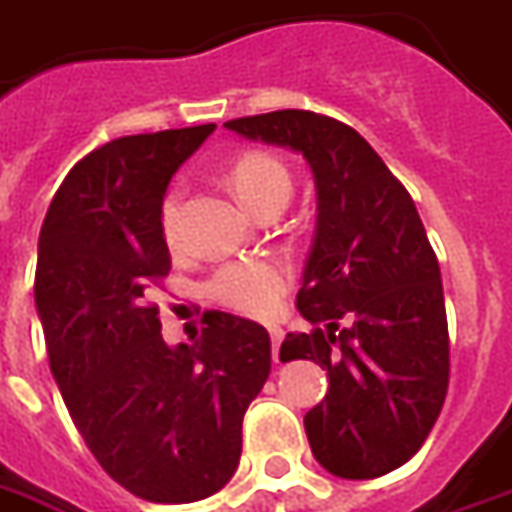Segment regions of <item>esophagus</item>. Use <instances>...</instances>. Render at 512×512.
Listing matches in <instances>:
<instances>
[{"label": "esophagus", "instance_id": "esophagus-1", "mask_svg": "<svg viewBox=\"0 0 512 512\" xmlns=\"http://www.w3.org/2000/svg\"><path fill=\"white\" fill-rule=\"evenodd\" d=\"M269 336H271V358H274V361H280V342H283V330L269 328Z\"/></svg>", "mask_w": 512, "mask_h": 512}]
</instances>
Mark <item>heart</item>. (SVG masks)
Segmentation results:
<instances>
[{
  "label": "heart",
  "mask_w": 512,
  "mask_h": 512,
  "mask_svg": "<svg viewBox=\"0 0 512 512\" xmlns=\"http://www.w3.org/2000/svg\"><path fill=\"white\" fill-rule=\"evenodd\" d=\"M229 187L249 212H255L269 198L291 196V176L280 159L269 154H243L229 170ZM162 232L170 243L179 235V190H170L162 204ZM288 271L274 260H246L229 263L212 274L207 294L218 305L246 316H271L280 305Z\"/></svg>",
  "instance_id": "1"
}]
</instances>
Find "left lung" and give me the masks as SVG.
<instances>
[{
  "instance_id": "8db88e82",
  "label": "left lung",
  "mask_w": 512,
  "mask_h": 512,
  "mask_svg": "<svg viewBox=\"0 0 512 512\" xmlns=\"http://www.w3.org/2000/svg\"><path fill=\"white\" fill-rule=\"evenodd\" d=\"M224 128L288 148L314 173L297 308L316 328L288 333L280 358L328 370L325 401L305 415L316 462L342 479L389 474L426 443L448 389L443 283L415 201L373 145L333 117L285 109Z\"/></svg>"
}]
</instances>
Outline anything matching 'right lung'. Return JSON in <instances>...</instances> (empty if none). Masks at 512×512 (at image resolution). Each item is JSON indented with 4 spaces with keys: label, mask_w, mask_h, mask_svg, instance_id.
<instances>
[{
    "label": "right lung",
    "mask_w": 512,
    "mask_h": 512,
    "mask_svg": "<svg viewBox=\"0 0 512 512\" xmlns=\"http://www.w3.org/2000/svg\"><path fill=\"white\" fill-rule=\"evenodd\" d=\"M212 131L111 139L69 170L38 235L52 378L103 471L145 502H198L227 485L271 370L269 333L252 319L210 311L196 342L168 344L151 305L170 271L168 184Z\"/></svg>",
    "instance_id": "right-lung-1"
}]
</instances>
